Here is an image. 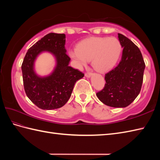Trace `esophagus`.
<instances>
[{"label": "esophagus", "instance_id": "34e87169", "mask_svg": "<svg viewBox=\"0 0 160 160\" xmlns=\"http://www.w3.org/2000/svg\"><path fill=\"white\" fill-rule=\"evenodd\" d=\"M91 75H92V73L88 72V73H86L85 74H84V76H85V77H87V78H90L91 76Z\"/></svg>", "mask_w": 160, "mask_h": 160}]
</instances>
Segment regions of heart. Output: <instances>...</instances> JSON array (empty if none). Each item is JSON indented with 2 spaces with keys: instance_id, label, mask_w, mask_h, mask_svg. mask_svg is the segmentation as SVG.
Masks as SVG:
<instances>
[{
  "instance_id": "obj_1",
  "label": "heart",
  "mask_w": 160,
  "mask_h": 160,
  "mask_svg": "<svg viewBox=\"0 0 160 160\" xmlns=\"http://www.w3.org/2000/svg\"><path fill=\"white\" fill-rule=\"evenodd\" d=\"M121 52V44L114 37H93L81 42L77 49L71 51L69 55L80 69L91 60L95 70L106 73L116 64Z\"/></svg>"
}]
</instances>
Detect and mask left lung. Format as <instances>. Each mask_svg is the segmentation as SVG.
I'll return each mask as SVG.
<instances>
[{
	"label": "left lung",
	"instance_id": "1",
	"mask_svg": "<svg viewBox=\"0 0 160 160\" xmlns=\"http://www.w3.org/2000/svg\"><path fill=\"white\" fill-rule=\"evenodd\" d=\"M123 48L118 65L105 74L104 89L96 96L102 102L111 107H127L140 92L145 63L138 47L127 37L118 33Z\"/></svg>",
	"mask_w": 160,
	"mask_h": 160
}]
</instances>
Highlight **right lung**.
<instances>
[{
  "instance_id": "obj_1",
  "label": "right lung",
  "mask_w": 160,
  "mask_h": 160,
  "mask_svg": "<svg viewBox=\"0 0 160 160\" xmlns=\"http://www.w3.org/2000/svg\"><path fill=\"white\" fill-rule=\"evenodd\" d=\"M64 33H50L30 47L21 66L24 89L27 96L38 108L56 109L65 104L76 81L84 77L78 69L69 66L70 58L64 47ZM49 52L56 59V67L48 76L40 77L34 70L35 61L40 53Z\"/></svg>"
}]
</instances>
